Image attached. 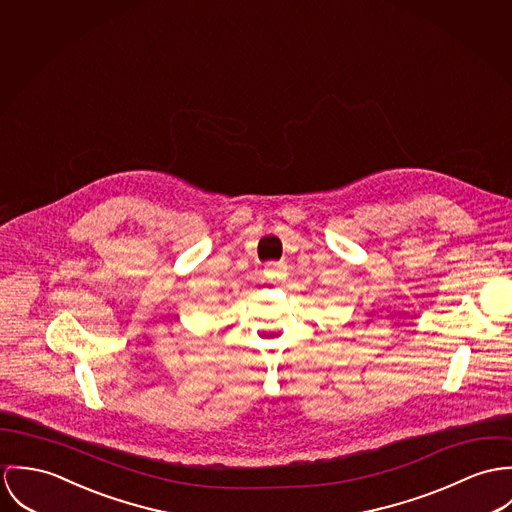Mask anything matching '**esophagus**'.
Here are the masks:
<instances>
[{
	"label": "esophagus",
	"mask_w": 512,
	"mask_h": 512,
	"mask_svg": "<svg viewBox=\"0 0 512 512\" xmlns=\"http://www.w3.org/2000/svg\"><path fill=\"white\" fill-rule=\"evenodd\" d=\"M267 269H269V279L279 281V279H283L284 277L286 265H284L283 261H271V263L267 265Z\"/></svg>",
	"instance_id": "obj_1"
}]
</instances>
